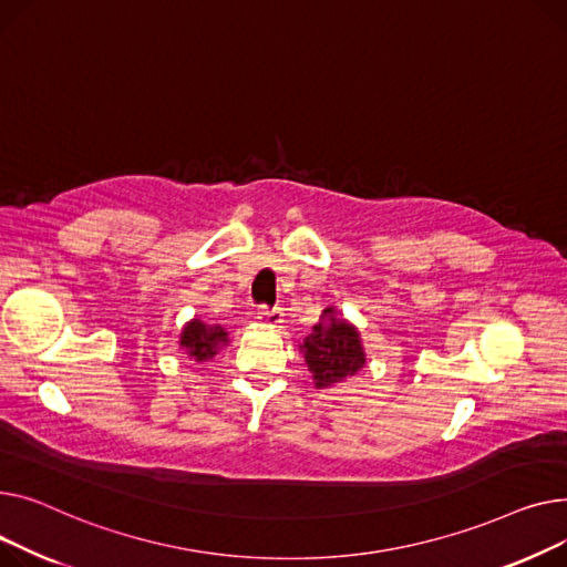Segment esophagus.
<instances>
[{
  "mask_svg": "<svg viewBox=\"0 0 567 567\" xmlns=\"http://www.w3.org/2000/svg\"><path fill=\"white\" fill-rule=\"evenodd\" d=\"M260 322H265V324H272V327H277V324H281L284 322V313H281V309H258V316H256Z\"/></svg>",
  "mask_w": 567,
  "mask_h": 567,
  "instance_id": "1",
  "label": "esophagus"
}]
</instances>
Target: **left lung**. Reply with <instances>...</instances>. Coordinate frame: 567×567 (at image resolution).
Here are the masks:
<instances>
[{
	"mask_svg": "<svg viewBox=\"0 0 567 567\" xmlns=\"http://www.w3.org/2000/svg\"><path fill=\"white\" fill-rule=\"evenodd\" d=\"M316 389H331L357 375L365 365V350L359 329L337 307H327L320 322L299 346Z\"/></svg>",
	"mask_w": 567,
	"mask_h": 567,
	"instance_id": "1",
	"label": "left lung"
}]
</instances>
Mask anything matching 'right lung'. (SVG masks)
Returning <instances> with one entry per match:
<instances>
[{
	"label": "right lung",
	"mask_w": 567,
	"mask_h": 567,
	"mask_svg": "<svg viewBox=\"0 0 567 567\" xmlns=\"http://www.w3.org/2000/svg\"><path fill=\"white\" fill-rule=\"evenodd\" d=\"M178 346L189 359L204 363L215 359V354L228 346V331L217 322L192 318L181 329Z\"/></svg>",
	"instance_id": "obj_1"
}]
</instances>
